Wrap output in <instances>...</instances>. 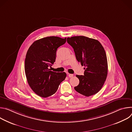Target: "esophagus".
Masks as SVG:
<instances>
[{
  "label": "esophagus",
  "instance_id": "obj_1",
  "mask_svg": "<svg viewBox=\"0 0 132 132\" xmlns=\"http://www.w3.org/2000/svg\"><path fill=\"white\" fill-rule=\"evenodd\" d=\"M68 77L71 78V77H72L73 76V74H71V73H68Z\"/></svg>",
  "mask_w": 132,
  "mask_h": 132
}]
</instances>
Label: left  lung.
Wrapping results in <instances>:
<instances>
[{
	"label": "left lung",
	"mask_w": 132,
	"mask_h": 132,
	"mask_svg": "<svg viewBox=\"0 0 132 132\" xmlns=\"http://www.w3.org/2000/svg\"><path fill=\"white\" fill-rule=\"evenodd\" d=\"M67 43L72 46L78 62L84 66V75H76L79 85L75 90L89 97L102 88L108 75V62L105 50L97 40L84 36L67 37Z\"/></svg>",
	"instance_id": "1"
}]
</instances>
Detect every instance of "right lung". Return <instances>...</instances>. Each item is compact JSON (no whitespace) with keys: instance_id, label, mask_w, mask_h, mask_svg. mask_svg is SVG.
I'll return each mask as SVG.
<instances>
[{"instance_id":"1","label":"right lung","mask_w":132,"mask_h":132,"mask_svg":"<svg viewBox=\"0 0 132 132\" xmlns=\"http://www.w3.org/2000/svg\"><path fill=\"white\" fill-rule=\"evenodd\" d=\"M66 42V38L48 36L36 40L28 50L25 59V73L28 82L38 96L46 98L54 94L66 73L50 70L55 62L56 51Z\"/></svg>"}]
</instances>
